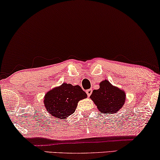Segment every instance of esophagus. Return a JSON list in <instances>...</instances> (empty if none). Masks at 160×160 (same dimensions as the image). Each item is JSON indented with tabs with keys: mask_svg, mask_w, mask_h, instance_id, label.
I'll return each mask as SVG.
<instances>
[{
	"mask_svg": "<svg viewBox=\"0 0 160 160\" xmlns=\"http://www.w3.org/2000/svg\"><path fill=\"white\" fill-rule=\"evenodd\" d=\"M86 93L88 95V97L90 96V95L92 94V89H88L86 90Z\"/></svg>",
	"mask_w": 160,
	"mask_h": 160,
	"instance_id": "obj_1",
	"label": "esophagus"
}]
</instances>
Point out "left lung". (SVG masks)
I'll use <instances>...</instances> for the list:
<instances>
[{
  "label": "left lung",
  "mask_w": 160,
  "mask_h": 160,
  "mask_svg": "<svg viewBox=\"0 0 160 160\" xmlns=\"http://www.w3.org/2000/svg\"><path fill=\"white\" fill-rule=\"evenodd\" d=\"M99 86V89L94 90L90 97L98 111L103 113H117L125 103V92L112 85L107 80L100 82Z\"/></svg>",
  "instance_id": "8db88e82"
}]
</instances>
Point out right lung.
I'll list each match as a JSON object with an SVG mask.
<instances>
[{"mask_svg": "<svg viewBox=\"0 0 160 160\" xmlns=\"http://www.w3.org/2000/svg\"><path fill=\"white\" fill-rule=\"evenodd\" d=\"M86 98V92L79 85L62 83L47 92L44 103L50 115L65 119L75 112L78 102Z\"/></svg>", "mask_w": 160, "mask_h": 160, "instance_id": "add662e5", "label": "right lung"}]
</instances>
